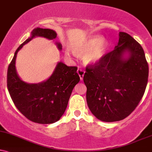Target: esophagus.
Masks as SVG:
<instances>
[{"instance_id":"34e87169","label":"esophagus","mask_w":152,"mask_h":152,"mask_svg":"<svg viewBox=\"0 0 152 152\" xmlns=\"http://www.w3.org/2000/svg\"><path fill=\"white\" fill-rule=\"evenodd\" d=\"M77 72L78 75L80 76V80H83L84 75H85V71L83 70V69H78L77 71Z\"/></svg>"}]
</instances>
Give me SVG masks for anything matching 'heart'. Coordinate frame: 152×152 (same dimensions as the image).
<instances>
[{"label": "heart", "instance_id": "b5f03b06", "mask_svg": "<svg viewBox=\"0 0 152 152\" xmlns=\"http://www.w3.org/2000/svg\"><path fill=\"white\" fill-rule=\"evenodd\" d=\"M107 42L99 35L90 36L75 42L73 50L77 54H83V60L87 65H97L106 55Z\"/></svg>", "mask_w": 152, "mask_h": 152}]
</instances>
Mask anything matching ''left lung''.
Masks as SVG:
<instances>
[{"label": "left lung", "instance_id": "8db88e82", "mask_svg": "<svg viewBox=\"0 0 152 152\" xmlns=\"http://www.w3.org/2000/svg\"><path fill=\"white\" fill-rule=\"evenodd\" d=\"M148 75L143 48L129 34L119 32L115 50L99 63L88 66L84 75L91 112L102 122L126 118L143 97Z\"/></svg>", "mask_w": 152, "mask_h": 152}]
</instances>
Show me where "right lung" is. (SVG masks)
I'll list each match as a JSON object with an SVG mask.
<instances>
[{"mask_svg":"<svg viewBox=\"0 0 152 152\" xmlns=\"http://www.w3.org/2000/svg\"><path fill=\"white\" fill-rule=\"evenodd\" d=\"M35 37L54 40L55 30L35 28L28 37L16 50L7 73V86L15 107L27 119L39 124H53L61 118L67 108L73 88L79 83L77 67H68L58 62L53 74L40 83H28L20 79L15 67L16 57L23 45ZM59 50L62 45L55 42Z\"/></svg>","mask_w":152,"mask_h":152,"instance_id":"obj_1","label":"right lung"}]
</instances>
